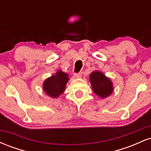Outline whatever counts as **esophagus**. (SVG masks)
Instances as JSON below:
<instances>
[{
    "mask_svg": "<svg viewBox=\"0 0 151 151\" xmlns=\"http://www.w3.org/2000/svg\"><path fill=\"white\" fill-rule=\"evenodd\" d=\"M81 77V73L79 72V73H75L74 74V77L76 78H80Z\"/></svg>",
    "mask_w": 151,
    "mask_h": 151,
    "instance_id": "34e87169",
    "label": "esophagus"
}]
</instances>
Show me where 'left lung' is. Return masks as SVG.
Masks as SVG:
<instances>
[{
	"label": "left lung",
	"instance_id": "obj_1",
	"mask_svg": "<svg viewBox=\"0 0 151 151\" xmlns=\"http://www.w3.org/2000/svg\"><path fill=\"white\" fill-rule=\"evenodd\" d=\"M89 80L93 92L102 99L110 96L113 92V84L100 71H93L89 76Z\"/></svg>",
	"mask_w": 151,
	"mask_h": 151
}]
</instances>
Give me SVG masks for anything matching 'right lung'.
Segmentation results:
<instances>
[{
	"label": "right lung",
	"mask_w": 151,
	"mask_h": 151,
	"mask_svg": "<svg viewBox=\"0 0 151 151\" xmlns=\"http://www.w3.org/2000/svg\"><path fill=\"white\" fill-rule=\"evenodd\" d=\"M68 77V74L62 71H58L56 74L45 80L43 90L50 97H58L65 91L66 84L70 79Z\"/></svg>",
	"instance_id": "add662e5"
}]
</instances>
